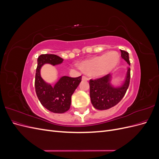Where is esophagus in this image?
Wrapping results in <instances>:
<instances>
[{
  "instance_id": "1",
  "label": "esophagus",
  "mask_w": 159,
  "mask_h": 159,
  "mask_svg": "<svg viewBox=\"0 0 159 159\" xmlns=\"http://www.w3.org/2000/svg\"><path fill=\"white\" fill-rule=\"evenodd\" d=\"M82 80L83 81H88V80H89V78L87 76H85V75H83L82 76Z\"/></svg>"
}]
</instances>
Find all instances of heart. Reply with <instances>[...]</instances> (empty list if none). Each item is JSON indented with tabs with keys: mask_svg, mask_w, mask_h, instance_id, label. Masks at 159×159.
I'll return each instance as SVG.
<instances>
[{
	"mask_svg": "<svg viewBox=\"0 0 159 159\" xmlns=\"http://www.w3.org/2000/svg\"><path fill=\"white\" fill-rule=\"evenodd\" d=\"M119 62V54L115 52H111L82 61L80 64V68L88 73L102 76L113 70L118 65Z\"/></svg>",
	"mask_w": 159,
	"mask_h": 159,
	"instance_id": "b5f03b06",
	"label": "heart"
}]
</instances>
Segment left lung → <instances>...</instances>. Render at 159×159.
Instances as JSON below:
<instances>
[{
  "instance_id": "8db88e82",
  "label": "left lung",
  "mask_w": 159,
  "mask_h": 159,
  "mask_svg": "<svg viewBox=\"0 0 159 159\" xmlns=\"http://www.w3.org/2000/svg\"><path fill=\"white\" fill-rule=\"evenodd\" d=\"M121 57L130 65L129 53L121 50ZM131 69L128 68L126 80L119 88H113L110 84L111 75L89 80L90 98L93 106L99 110H105L116 105L121 101L129 88L131 78Z\"/></svg>"
}]
</instances>
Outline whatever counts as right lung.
<instances>
[{"instance_id": "right-lung-1", "label": "right lung", "mask_w": 159, "mask_h": 159, "mask_svg": "<svg viewBox=\"0 0 159 159\" xmlns=\"http://www.w3.org/2000/svg\"><path fill=\"white\" fill-rule=\"evenodd\" d=\"M64 60L54 54H42L38 58L35 76V89L41 104L50 111L63 113L68 111L71 98L81 81V75L78 78L63 76L54 87L46 83L40 75L41 67L44 64L53 66L61 64Z\"/></svg>"}]
</instances>
